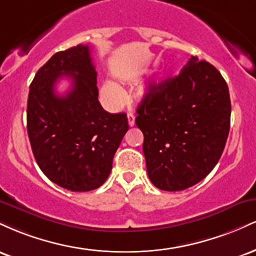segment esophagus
Returning <instances> with one entry per match:
<instances>
[{
  "label": "esophagus",
  "instance_id": "1",
  "mask_svg": "<svg viewBox=\"0 0 256 256\" xmlns=\"http://www.w3.org/2000/svg\"><path fill=\"white\" fill-rule=\"evenodd\" d=\"M128 125H130V126L134 125V114H128Z\"/></svg>",
  "mask_w": 256,
  "mask_h": 256
}]
</instances>
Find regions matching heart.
Instances as JSON below:
<instances>
[{"instance_id":"obj_1","label":"heart","mask_w":256,"mask_h":256,"mask_svg":"<svg viewBox=\"0 0 256 256\" xmlns=\"http://www.w3.org/2000/svg\"><path fill=\"white\" fill-rule=\"evenodd\" d=\"M100 92H101V98H104L106 104L110 108H118L124 102V91L118 84L113 83V82H106L101 86Z\"/></svg>"}]
</instances>
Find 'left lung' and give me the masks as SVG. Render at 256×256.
Listing matches in <instances>:
<instances>
[{"mask_svg": "<svg viewBox=\"0 0 256 256\" xmlns=\"http://www.w3.org/2000/svg\"><path fill=\"white\" fill-rule=\"evenodd\" d=\"M137 114L149 179L160 190L180 192L207 177L224 152L228 84L213 64L192 56L178 76L149 85Z\"/></svg>", "mask_w": 256, "mask_h": 256, "instance_id": "8db88e82", "label": "left lung"}]
</instances>
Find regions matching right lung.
<instances>
[{"mask_svg":"<svg viewBox=\"0 0 256 256\" xmlns=\"http://www.w3.org/2000/svg\"><path fill=\"white\" fill-rule=\"evenodd\" d=\"M61 76L72 80L64 96L54 92ZM90 46L78 44L52 55L30 85L28 134L34 156L46 177L71 192L95 190L107 180L128 130L125 113L102 108Z\"/></svg>","mask_w":256,"mask_h":256,"instance_id":"right-lung-1","label":"right lung"}]
</instances>
